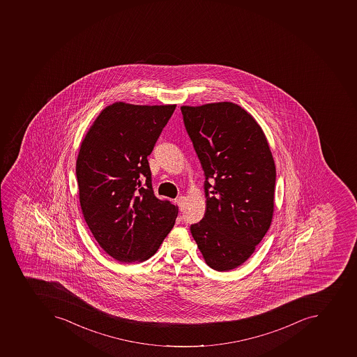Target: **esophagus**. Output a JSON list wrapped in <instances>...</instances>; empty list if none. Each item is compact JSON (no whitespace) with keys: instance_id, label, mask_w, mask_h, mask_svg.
I'll return each instance as SVG.
<instances>
[{"instance_id":"1","label":"esophagus","mask_w":357,"mask_h":357,"mask_svg":"<svg viewBox=\"0 0 357 357\" xmlns=\"http://www.w3.org/2000/svg\"><path fill=\"white\" fill-rule=\"evenodd\" d=\"M176 202L177 205H178V208H180V210L182 211L183 208H184V205H185V197H177Z\"/></svg>"}]
</instances>
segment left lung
Returning <instances> with one entry per match:
<instances>
[{
	"label": "left lung",
	"mask_w": 357,
	"mask_h": 357,
	"mask_svg": "<svg viewBox=\"0 0 357 357\" xmlns=\"http://www.w3.org/2000/svg\"><path fill=\"white\" fill-rule=\"evenodd\" d=\"M181 110L205 175L206 210L191 225L192 236L208 267L234 269L250 258L273 221L275 166L269 144L239 105Z\"/></svg>",
	"instance_id": "left-lung-1"
}]
</instances>
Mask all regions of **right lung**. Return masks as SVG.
<instances>
[{"mask_svg":"<svg viewBox=\"0 0 357 357\" xmlns=\"http://www.w3.org/2000/svg\"><path fill=\"white\" fill-rule=\"evenodd\" d=\"M175 107L109 105L80 146L76 174L82 214L96 241L117 261H145L174 227L178 208L155 197L147 156Z\"/></svg>","mask_w":357,"mask_h":357,"instance_id":"right-lung-1","label":"right lung"}]
</instances>
